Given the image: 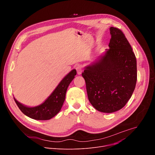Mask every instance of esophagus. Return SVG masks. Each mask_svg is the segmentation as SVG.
<instances>
[{
  "mask_svg": "<svg viewBox=\"0 0 155 155\" xmlns=\"http://www.w3.org/2000/svg\"><path fill=\"white\" fill-rule=\"evenodd\" d=\"M76 70H77V74L78 75H80L81 74L82 71H83V67L80 65H77V67H76Z\"/></svg>",
  "mask_w": 155,
  "mask_h": 155,
  "instance_id": "esophagus-1",
  "label": "esophagus"
}]
</instances>
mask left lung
Instances as JSON below:
<instances>
[{"label":"left lung","instance_id":"obj_1","mask_svg":"<svg viewBox=\"0 0 155 155\" xmlns=\"http://www.w3.org/2000/svg\"><path fill=\"white\" fill-rule=\"evenodd\" d=\"M110 31V48L81 74L88 99L104 113H112L124 107L137 81V61L130 45L120 29L111 27Z\"/></svg>","mask_w":155,"mask_h":155}]
</instances>
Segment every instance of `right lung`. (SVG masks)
<instances>
[{
  "instance_id": "add662e5",
  "label": "right lung",
  "mask_w": 155,
  "mask_h": 155,
  "mask_svg": "<svg viewBox=\"0 0 155 155\" xmlns=\"http://www.w3.org/2000/svg\"><path fill=\"white\" fill-rule=\"evenodd\" d=\"M77 74L75 69L72 70L60 82L52 94L42 104L35 107H28L14 100L25 115L37 120H48L54 117L61 110L65 98V93L71 82Z\"/></svg>"
}]
</instances>
